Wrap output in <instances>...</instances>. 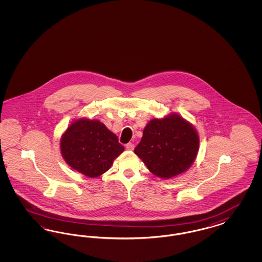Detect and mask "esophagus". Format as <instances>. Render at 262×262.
<instances>
[{"label":"esophagus","instance_id":"1","mask_svg":"<svg viewBox=\"0 0 262 262\" xmlns=\"http://www.w3.org/2000/svg\"><path fill=\"white\" fill-rule=\"evenodd\" d=\"M125 149L126 150H134L135 149V144L134 143H127L125 144Z\"/></svg>","mask_w":262,"mask_h":262}]
</instances>
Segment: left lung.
Returning a JSON list of instances; mask_svg holds the SVG:
<instances>
[{
	"mask_svg": "<svg viewBox=\"0 0 262 262\" xmlns=\"http://www.w3.org/2000/svg\"><path fill=\"white\" fill-rule=\"evenodd\" d=\"M200 137L191 123L177 113L152 119L135 153L153 174L169 180L187 171L196 159Z\"/></svg>",
	"mask_w": 262,
	"mask_h": 262,
	"instance_id": "1",
	"label": "left lung"
}]
</instances>
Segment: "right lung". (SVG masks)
<instances>
[{"instance_id": "1", "label": "right lung", "mask_w": 262, "mask_h": 262, "mask_svg": "<svg viewBox=\"0 0 262 262\" xmlns=\"http://www.w3.org/2000/svg\"><path fill=\"white\" fill-rule=\"evenodd\" d=\"M63 160L88 178L106 173L125 150L118 137L99 120L79 118L67 127L60 139Z\"/></svg>"}]
</instances>
